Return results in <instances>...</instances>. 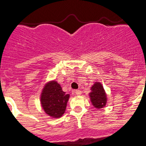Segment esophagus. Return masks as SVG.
Returning a JSON list of instances; mask_svg holds the SVG:
<instances>
[{"label":"esophagus","mask_w":146,"mask_h":146,"mask_svg":"<svg viewBox=\"0 0 146 146\" xmlns=\"http://www.w3.org/2000/svg\"><path fill=\"white\" fill-rule=\"evenodd\" d=\"M74 94H75V95H77V96H80V95H81V94H82V91H80V90H76V91H74Z\"/></svg>","instance_id":"1"}]
</instances>
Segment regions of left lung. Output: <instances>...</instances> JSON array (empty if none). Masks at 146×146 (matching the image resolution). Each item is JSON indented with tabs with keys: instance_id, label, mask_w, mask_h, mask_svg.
I'll use <instances>...</instances> for the list:
<instances>
[{
	"instance_id": "obj_1",
	"label": "left lung",
	"mask_w": 146,
	"mask_h": 146,
	"mask_svg": "<svg viewBox=\"0 0 146 146\" xmlns=\"http://www.w3.org/2000/svg\"><path fill=\"white\" fill-rule=\"evenodd\" d=\"M88 96L94 108L99 110L106 106L108 96L101 82H96L91 86Z\"/></svg>"
}]
</instances>
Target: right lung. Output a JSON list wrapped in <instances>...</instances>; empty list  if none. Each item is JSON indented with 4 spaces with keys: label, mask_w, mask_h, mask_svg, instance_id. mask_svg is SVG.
I'll list each match as a JSON object with an SVG mask.
<instances>
[{
    "label": "right lung",
    "mask_w": 146,
    "mask_h": 146,
    "mask_svg": "<svg viewBox=\"0 0 146 146\" xmlns=\"http://www.w3.org/2000/svg\"><path fill=\"white\" fill-rule=\"evenodd\" d=\"M69 94L63 91L57 81L50 80L44 85L40 96V103L44 113L52 118H59L64 114Z\"/></svg>",
    "instance_id": "1"
}]
</instances>
